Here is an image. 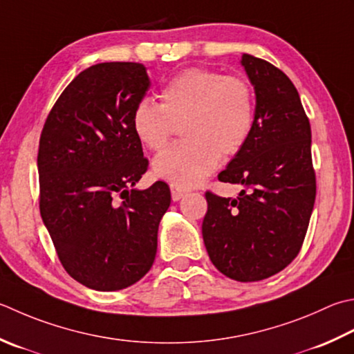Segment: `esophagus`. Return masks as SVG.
<instances>
[{
  "label": "esophagus",
  "instance_id": "1",
  "mask_svg": "<svg viewBox=\"0 0 354 354\" xmlns=\"http://www.w3.org/2000/svg\"><path fill=\"white\" fill-rule=\"evenodd\" d=\"M170 192H171V199L179 201L189 193V189H185V187H181L178 184H170Z\"/></svg>",
  "mask_w": 354,
  "mask_h": 354
}]
</instances>
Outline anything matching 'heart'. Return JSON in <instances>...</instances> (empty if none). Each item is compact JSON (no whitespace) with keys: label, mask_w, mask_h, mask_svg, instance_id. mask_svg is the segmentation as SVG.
<instances>
[{"label":"heart","mask_w":354,"mask_h":354,"mask_svg":"<svg viewBox=\"0 0 354 354\" xmlns=\"http://www.w3.org/2000/svg\"><path fill=\"white\" fill-rule=\"evenodd\" d=\"M136 102L131 127L145 147L162 150L183 122L185 140L156 156L155 175L181 187L203 181L218 167L221 155L233 156L244 147L254 124V96L238 75L190 67L176 73L159 92Z\"/></svg>","instance_id":"1"}]
</instances>
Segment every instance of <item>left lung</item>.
Here are the masks:
<instances>
[{"label": "left lung", "instance_id": "obj_1", "mask_svg": "<svg viewBox=\"0 0 354 354\" xmlns=\"http://www.w3.org/2000/svg\"><path fill=\"white\" fill-rule=\"evenodd\" d=\"M241 64L254 87V124L218 179L244 190L234 199L205 192L203 238L221 273L254 282L279 273L299 253L315 205L316 175L310 121L293 82L253 55H242Z\"/></svg>", "mask_w": 354, "mask_h": 354}]
</instances>
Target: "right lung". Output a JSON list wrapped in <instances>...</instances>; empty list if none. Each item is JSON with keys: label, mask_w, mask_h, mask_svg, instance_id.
<instances>
[{"label": "right lung", "mask_w": 354, "mask_h": 354, "mask_svg": "<svg viewBox=\"0 0 354 354\" xmlns=\"http://www.w3.org/2000/svg\"><path fill=\"white\" fill-rule=\"evenodd\" d=\"M149 87L140 62L95 64L64 88L41 131V218L66 272L98 292L149 272L171 201L164 181L135 189L149 159L131 112Z\"/></svg>", "instance_id": "right-lung-1"}]
</instances>
